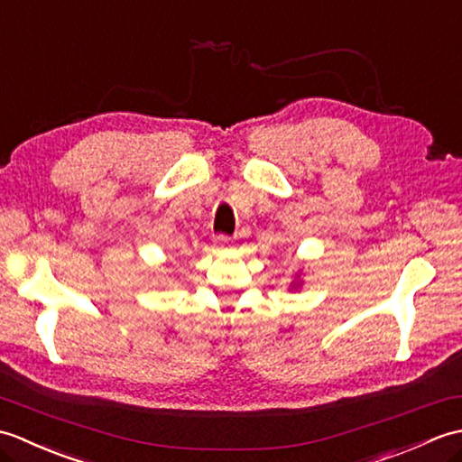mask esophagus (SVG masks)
Returning a JSON list of instances; mask_svg holds the SVG:
<instances>
[{
	"mask_svg": "<svg viewBox=\"0 0 462 462\" xmlns=\"http://www.w3.org/2000/svg\"><path fill=\"white\" fill-rule=\"evenodd\" d=\"M232 236H228V234H218V236H216V244H218L220 248H226V246H230L232 244Z\"/></svg>",
	"mask_w": 462,
	"mask_h": 462,
	"instance_id": "1",
	"label": "esophagus"
}]
</instances>
